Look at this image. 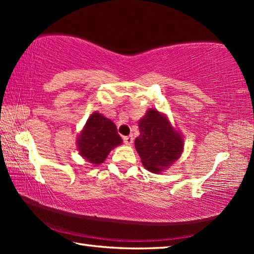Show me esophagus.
<instances>
[{"label": "esophagus", "instance_id": "34e87169", "mask_svg": "<svg viewBox=\"0 0 254 254\" xmlns=\"http://www.w3.org/2000/svg\"><path fill=\"white\" fill-rule=\"evenodd\" d=\"M123 141H124V143L126 144H132L133 143V136L132 135H126V136H123Z\"/></svg>", "mask_w": 254, "mask_h": 254}]
</instances>
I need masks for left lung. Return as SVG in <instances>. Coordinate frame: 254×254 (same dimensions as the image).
Instances as JSON below:
<instances>
[{
	"mask_svg": "<svg viewBox=\"0 0 254 254\" xmlns=\"http://www.w3.org/2000/svg\"><path fill=\"white\" fill-rule=\"evenodd\" d=\"M140 135L134 143L145 169L160 173L173 165L183 151V140L166 117L149 110L139 121Z\"/></svg>",
	"mask_w": 254,
	"mask_h": 254,
	"instance_id": "left-lung-1",
	"label": "left lung"
}]
</instances>
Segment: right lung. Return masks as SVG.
Instances as JSON below:
<instances>
[{
    "label": "right lung",
    "mask_w": 254,
    "mask_h": 254,
    "mask_svg": "<svg viewBox=\"0 0 254 254\" xmlns=\"http://www.w3.org/2000/svg\"><path fill=\"white\" fill-rule=\"evenodd\" d=\"M79 153L93 165H100L114 147L122 143L118 128L111 120L93 113L78 136Z\"/></svg>",
    "instance_id": "obj_1"
}]
</instances>
